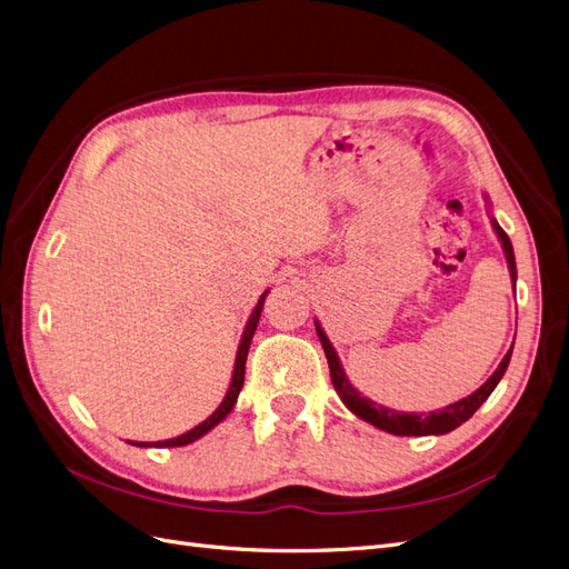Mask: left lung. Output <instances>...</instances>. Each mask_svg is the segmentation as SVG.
Instances as JSON below:
<instances>
[{"instance_id": "1", "label": "left lung", "mask_w": 569, "mask_h": 569, "mask_svg": "<svg viewBox=\"0 0 569 569\" xmlns=\"http://www.w3.org/2000/svg\"><path fill=\"white\" fill-rule=\"evenodd\" d=\"M495 231L497 237L501 239V246H503V252H507V262H509V269H511V279L516 283V258H513V246H511V239L507 237V231H503L497 222H495ZM317 332H319V340L323 345V351H326V359H328V368H330V380H332V387L335 391L340 393V398L345 401V406L356 415L366 419V422H370L372 427L382 429L387 433H396V436H429V433H448L452 429H457L461 422H467V419L488 401V396L495 391V387L499 385L501 375L507 372L509 368V361H511V351L503 356L499 368L492 372L490 380L482 385L478 391H473L471 396L461 398V401L438 410V412H429V415H415V412H398V410H391V408H382L377 406L372 401H368L366 396H361L359 391H356L347 375L338 361V353H335L332 345L328 342L326 332L321 330V326H317Z\"/></svg>"}]
</instances>
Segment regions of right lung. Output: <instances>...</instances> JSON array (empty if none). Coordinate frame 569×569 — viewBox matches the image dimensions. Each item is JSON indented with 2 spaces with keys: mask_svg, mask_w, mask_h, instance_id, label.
Returning a JSON list of instances; mask_svg holds the SVG:
<instances>
[{
  "mask_svg": "<svg viewBox=\"0 0 569 569\" xmlns=\"http://www.w3.org/2000/svg\"><path fill=\"white\" fill-rule=\"evenodd\" d=\"M264 298L267 292H262V298L258 302V307L252 309L250 319H248V326L243 330V338H241V345H239V353H237V366H234V377H231V385H229V391L224 396V401L220 403V408L210 415L206 422H201L199 427H194L192 431H187L178 438H171V440H159V443H154V448H178V446H187L192 443V440L201 438L203 433H208L210 429H213L216 425H220L222 419L231 412V408H234L237 398H239V391L243 387V375H246V359H248V349H250V340L252 335H256V328H258V321H260V313H262V305H264ZM131 446H140V448H152V443H138V440H131Z\"/></svg>",
  "mask_w": 569,
  "mask_h": 569,
  "instance_id": "1",
  "label": "right lung"
}]
</instances>
